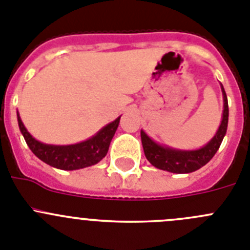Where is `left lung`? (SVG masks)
I'll return each mask as SVG.
<instances>
[{"label": "left lung", "mask_w": 250, "mask_h": 250, "mask_svg": "<svg viewBox=\"0 0 250 250\" xmlns=\"http://www.w3.org/2000/svg\"><path fill=\"white\" fill-rule=\"evenodd\" d=\"M220 87H222L223 101H224L222 123H220L213 139L200 149L180 150L167 146V145H160L152 140L144 130H141L140 135L143 147H144V154L152 167L169 171V173L188 174L200 169L211 160V158L215 155V152L219 149L223 139L227 134V127H228V99H227V94H225L222 83H220Z\"/></svg>", "instance_id": "8db88e82"}]
</instances>
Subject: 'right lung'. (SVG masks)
I'll return each mask as SVG.
<instances>
[{
  "instance_id": "right-lung-1",
  "label": "right lung",
  "mask_w": 250,
  "mask_h": 250,
  "mask_svg": "<svg viewBox=\"0 0 250 250\" xmlns=\"http://www.w3.org/2000/svg\"><path fill=\"white\" fill-rule=\"evenodd\" d=\"M120 118L121 116H119L116 120L107 124L100 131L85 141L71 145H50L43 144L31 135L17 112L20 130L31 151L50 167L61 170L83 169L98 164L99 161L103 160L107 154L110 143L120 123Z\"/></svg>"
}]
</instances>
